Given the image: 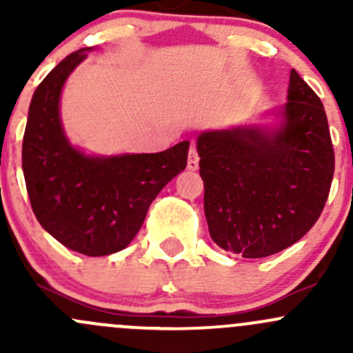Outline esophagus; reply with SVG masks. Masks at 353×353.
<instances>
[{"mask_svg":"<svg viewBox=\"0 0 353 353\" xmlns=\"http://www.w3.org/2000/svg\"><path fill=\"white\" fill-rule=\"evenodd\" d=\"M198 162H199V157H198V150L194 145L190 147V155H188V169L190 170H196L198 169Z\"/></svg>","mask_w":353,"mask_h":353,"instance_id":"34e87169","label":"esophagus"}]
</instances>
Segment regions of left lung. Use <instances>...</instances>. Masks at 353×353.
I'll use <instances>...</instances> for the list:
<instances>
[{
    "label": "left lung",
    "mask_w": 353,
    "mask_h": 353,
    "mask_svg": "<svg viewBox=\"0 0 353 353\" xmlns=\"http://www.w3.org/2000/svg\"><path fill=\"white\" fill-rule=\"evenodd\" d=\"M285 124L198 138L205 215L216 245L243 258L283 251L311 230L328 199L334 150L321 99L290 71Z\"/></svg>",
    "instance_id": "1"
}]
</instances>
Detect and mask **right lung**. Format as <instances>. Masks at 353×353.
<instances>
[{"mask_svg":"<svg viewBox=\"0 0 353 353\" xmlns=\"http://www.w3.org/2000/svg\"><path fill=\"white\" fill-rule=\"evenodd\" d=\"M80 49L37 87L28 109L22 169L30 206L54 239L85 256H105L133 241L148 206L184 170L190 141L159 154L95 159L74 150L59 121L68 74L87 58Z\"/></svg>","mask_w":353,"mask_h":353,"instance_id":"obj_1","label":"right lung"}]
</instances>
